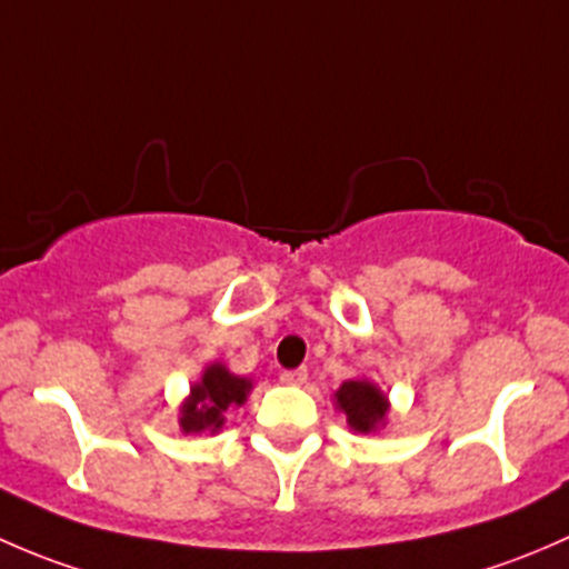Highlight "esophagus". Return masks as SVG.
Segmentation results:
<instances>
[{
  "instance_id": "esophagus-1",
  "label": "esophagus",
  "mask_w": 569,
  "mask_h": 569,
  "mask_svg": "<svg viewBox=\"0 0 569 569\" xmlns=\"http://www.w3.org/2000/svg\"><path fill=\"white\" fill-rule=\"evenodd\" d=\"M307 378H309V372L303 370V367H298V370H284L282 375H279V380L287 386H301V383H307Z\"/></svg>"
}]
</instances>
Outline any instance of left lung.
<instances>
[{"mask_svg": "<svg viewBox=\"0 0 569 569\" xmlns=\"http://www.w3.org/2000/svg\"><path fill=\"white\" fill-rule=\"evenodd\" d=\"M333 400H337L339 411L348 416L350 430L356 432L378 430L386 421V413H389L386 395L367 378L345 380L337 395H333Z\"/></svg>", "mask_w": 569, "mask_h": 569, "instance_id": "8db88e82", "label": "left lung"}]
</instances>
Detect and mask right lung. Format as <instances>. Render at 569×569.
I'll use <instances>...</instances> for the list:
<instances>
[{
  "label": "right lung",
  "instance_id": "obj_1",
  "mask_svg": "<svg viewBox=\"0 0 569 569\" xmlns=\"http://www.w3.org/2000/svg\"><path fill=\"white\" fill-rule=\"evenodd\" d=\"M251 391V380L232 375L224 365H208L202 378L191 386L189 397L180 406V430L191 432H219L224 427V413L246 402Z\"/></svg>",
  "mask_w": 569,
  "mask_h": 569
}]
</instances>
